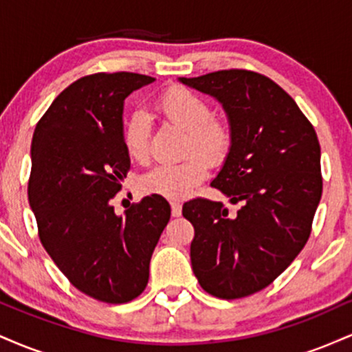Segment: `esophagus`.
<instances>
[{"instance_id": "34e87169", "label": "esophagus", "mask_w": 352, "mask_h": 352, "mask_svg": "<svg viewBox=\"0 0 352 352\" xmlns=\"http://www.w3.org/2000/svg\"><path fill=\"white\" fill-rule=\"evenodd\" d=\"M172 217H180L182 215V204L180 201H172Z\"/></svg>"}]
</instances>
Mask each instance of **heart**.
Returning <instances> with one entry per match:
<instances>
[{
  "mask_svg": "<svg viewBox=\"0 0 352 352\" xmlns=\"http://www.w3.org/2000/svg\"><path fill=\"white\" fill-rule=\"evenodd\" d=\"M157 109L165 119L187 131L185 153L179 164H159L140 177L144 193L180 200L190 195L207 177L208 164L220 165L232 151L233 135L225 120L212 116V107L204 98L187 87L173 86L160 96ZM124 147L135 162L148 159V122L142 114H134L124 127ZM199 151V154H192Z\"/></svg>",
  "mask_w": 352,
  "mask_h": 352,
  "instance_id": "heart-1",
  "label": "heart"
}]
</instances>
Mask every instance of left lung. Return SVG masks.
Segmentation results:
<instances>
[{
	"mask_svg": "<svg viewBox=\"0 0 352 352\" xmlns=\"http://www.w3.org/2000/svg\"><path fill=\"white\" fill-rule=\"evenodd\" d=\"M182 82L223 104L233 144L212 187L236 205L184 204L195 230L190 258L205 292L250 296L276 280L305 248L322 193L321 147L292 96L260 72L215 71Z\"/></svg>",
	"mask_w": 352,
	"mask_h": 352,
	"instance_id": "obj_1",
	"label": "left lung"
}]
</instances>
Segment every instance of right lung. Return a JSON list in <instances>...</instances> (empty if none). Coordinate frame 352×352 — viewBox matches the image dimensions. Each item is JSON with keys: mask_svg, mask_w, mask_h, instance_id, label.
I'll return each mask as SVG.
<instances>
[{"mask_svg": "<svg viewBox=\"0 0 352 352\" xmlns=\"http://www.w3.org/2000/svg\"><path fill=\"white\" fill-rule=\"evenodd\" d=\"M153 78L96 72L67 86L36 124L28 197L38 236L64 276L94 300L122 305L148 281L170 205L144 197L124 215L112 200L131 170L122 140L124 99Z\"/></svg>", "mask_w": 352, "mask_h": 352, "instance_id": "obj_1", "label": "right lung"}]
</instances>
